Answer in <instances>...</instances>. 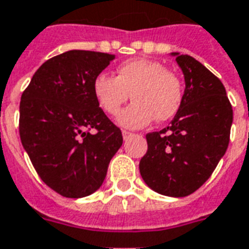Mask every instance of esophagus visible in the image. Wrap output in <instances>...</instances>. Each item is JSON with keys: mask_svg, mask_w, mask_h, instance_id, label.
<instances>
[{"mask_svg": "<svg viewBox=\"0 0 249 249\" xmlns=\"http://www.w3.org/2000/svg\"><path fill=\"white\" fill-rule=\"evenodd\" d=\"M122 135H123V139H128V138L134 135V134H131V132H128V131H122Z\"/></svg>", "mask_w": 249, "mask_h": 249, "instance_id": "1", "label": "esophagus"}]
</instances>
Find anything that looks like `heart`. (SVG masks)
Returning a JSON list of instances; mask_svg holds the SVG:
<instances>
[{"label":"heart","mask_w":249,"mask_h":249,"mask_svg":"<svg viewBox=\"0 0 249 249\" xmlns=\"http://www.w3.org/2000/svg\"><path fill=\"white\" fill-rule=\"evenodd\" d=\"M93 94L100 107L109 115H117L127 101L135 98L118 117L126 128H140L156 118L168 121L178 113L184 100L180 77L165 65L148 59H131L117 68V77L100 73L93 81Z\"/></svg>","instance_id":"b5f03b06"}]
</instances>
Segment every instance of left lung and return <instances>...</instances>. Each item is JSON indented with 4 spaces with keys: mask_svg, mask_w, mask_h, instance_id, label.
I'll list each match as a JSON object with an SVG mask.
<instances>
[{
    "mask_svg": "<svg viewBox=\"0 0 249 249\" xmlns=\"http://www.w3.org/2000/svg\"><path fill=\"white\" fill-rule=\"evenodd\" d=\"M171 55L184 73V100L169 126L145 135L148 149L139 171L156 193L186 197L206 182L227 151L232 107L223 84L205 65Z\"/></svg>",
    "mask_w": 249,
    "mask_h": 249,
    "instance_id": "8db88e82",
    "label": "left lung"
}]
</instances>
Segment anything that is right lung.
Wrapping results in <instances>:
<instances>
[{"label": "right lung", "instance_id": "add662e5", "mask_svg": "<svg viewBox=\"0 0 249 249\" xmlns=\"http://www.w3.org/2000/svg\"><path fill=\"white\" fill-rule=\"evenodd\" d=\"M115 55L72 50L43 63L20 97L19 135L43 182L63 197L101 188L122 132L93 94V81ZM94 128L96 134L90 130Z\"/></svg>", "mask_w": 249, "mask_h": 249}]
</instances>
